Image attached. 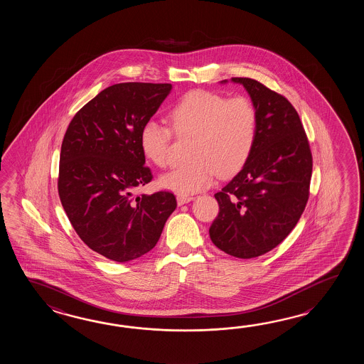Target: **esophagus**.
I'll use <instances>...</instances> for the list:
<instances>
[{
    "mask_svg": "<svg viewBox=\"0 0 364 364\" xmlns=\"http://www.w3.org/2000/svg\"><path fill=\"white\" fill-rule=\"evenodd\" d=\"M191 200H193V196H182V195L177 196L178 205H183V204H187V203H190Z\"/></svg>",
    "mask_w": 364,
    "mask_h": 364,
    "instance_id": "esophagus-1",
    "label": "esophagus"
}]
</instances>
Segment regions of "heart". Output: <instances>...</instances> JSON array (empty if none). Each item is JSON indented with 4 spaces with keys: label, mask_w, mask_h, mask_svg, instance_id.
Wrapping results in <instances>:
<instances>
[{
    "label": "heart",
    "mask_w": 364,
    "mask_h": 364,
    "mask_svg": "<svg viewBox=\"0 0 364 364\" xmlns=\"http://www.w3.org/2000/svg\"><path fill=\"white\" fill-rule=\"evenodd\" d=\"M171 126L182 136H193L191 163L163 174L159 185L182 196L208 188L218 176L226 178L247 163L257 136V110L245 96L228 99L212 91L185 95L171 110ZM171 130L149 119L139 134L140 147L160 168L169 163Z\"/></svg>",
    "instance_id": "1"
}]
</instances>
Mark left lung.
Returning a JSON list of instances; mask_svg holds the SVG:
<instances>
[{
	"instance_id": "8db88e82",
	"label": "left lung",
	"mask_w": 364,
	"mask_h": 364,
	"mask_svg": "<svg viewBox=\"0 0 364 364\" xmlns=\"http://www.w3.org/2000/svg\"><path fill=\"white\" fill-rule=\"evenodd\" d=\"M230 82L243 85L255 105L257 136L247 163L215 193L220 212L209 237L228 255L251 259L279 246L299 221L309 200L312 155L287 99L250 77Z\"/></svg>"
}]
</instances>
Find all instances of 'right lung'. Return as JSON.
Here are the masks:
<instances>
[{"label": "right lung", "mask_w": 364, "mask_h": 364, "mask_svg": "<svg viewBox=\"0 0 364 364\" xmlns=\"http://www.w3.org/2000/svg\"><path fill=\"white\" fill-rule=\"evenodd\" d=\"M171 85L119 83L101 91L71 119L60 155L58 193L80 240L113 262L155 247L177 207L169 191L132 196L152 181L139 134Z\"/></svg>", "instance_id": "add662e5"}]
</instances>
